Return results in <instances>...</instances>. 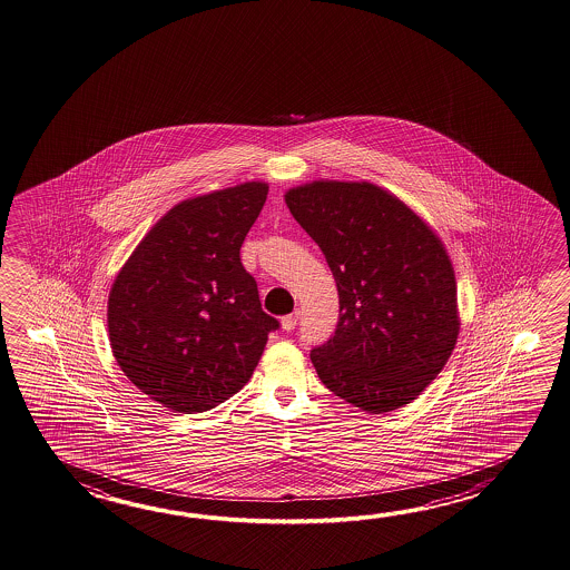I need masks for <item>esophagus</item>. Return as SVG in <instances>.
I'll return each mask as SVG.
<instances>
[{"mask_svg":"<svg viewBox=\"0 0 570 570\" xmlns=\"http://www.w3.org/2000/svg\"><path fill=\"white\" fill-rule=\"evenodd\" d=\"M297 320H299V312H293V314L285 315L281 320V326H283L285 332H291V330H295V326H297Z\"/></svg>","mask_w":570,"mask_h":570,"instance_id":"esophagus-1","label":"esophagus"}]
</instances>
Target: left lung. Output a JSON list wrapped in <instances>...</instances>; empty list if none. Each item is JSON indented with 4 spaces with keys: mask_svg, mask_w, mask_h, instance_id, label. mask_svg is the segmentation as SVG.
Instances as JSON below:
<instances>
[{
    "mask_svg": "<svg viewBox=\"0 0 570 570\" xmlns=\"http://www.w3.org/2000/svg\"><path fill=\"white\" fill-rule=\"evenodd\" d=\"M285 202L338 287L336 330L309 354L317 376L364 412L412 403L459 338L456 281L444 244L373 183H307Z\"/></svg>",
    "mask_w": 570,
    "mask_h": 570,
    "instance_id": "8db88e82",
    "label": "left lung"
}]
</instances>
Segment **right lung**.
<instances>
[{
    "instance_id": "add662e5",
    "label": "right lung",
    "mask_w": 570,
    "mask_h": 570,
    "mask_svg": "<svg viewBox=\"0 0 570 570\" xmlns=\"http://www.w3.org/2000/svg\"><path fill=\"white\" fill-rule=\"evenodd\" d=\"M267 194V183L250 181L181 202L111 285V352L136 387L173 412H207L238 393L279 330L240 261Z\"/></svg>"
}]
</instances>
